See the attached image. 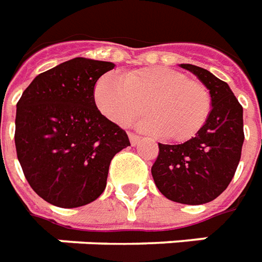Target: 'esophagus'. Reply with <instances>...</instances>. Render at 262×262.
I'll use <instances>...</instances> for the list:
<instances>
[{"instance_id": "obj_1", "label": "esophagus", "mask_w": 262, "mask_h": 262, "mask_svg": "<svg viewBox=\"0 0 262 262\" xmlns=\"http://www.w3.org/2000/svg\"><path fill=\"white\" fill-rule=\"evenodd\" d=\"M129 140H130V144L136 145L140 141V137L137 135H133V133H129Z\"/></svg>"}]
</instances>
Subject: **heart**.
<instances>
[{"instance_id":"heart-1","label":"heart","mask_w":262,"mask_h":262,"mask_svg":"<svg viewBox=\"0 0 262 262\" xmlns=\"http://www.w3.org/2000/svg\"><path fill=\"white\" fill-rule=\"evenodd\" d=\"M95 101L100 113L121 126L145 110L148 117L139 122L140 130L179 143L198 135L211 110L210 93L202 82L167 67H144L123 78L104 75L96 83Z\"/></svg>"}]
</instances>
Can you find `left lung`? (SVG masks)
Returning <instances> with one entry per match:
<instances>
[{"label": "left lung", "mask_w": 262, "mask_h": 262, "mask_svg": "<svg viewBox=\"0 0 262 262\" xmlns=\"http://www.w3.org/2000/svg\"><path fill=\"white\" fill-rule=\"evenodd\" d=\"M180 66L209 89L210 115L198 135L183 144L159 143L151 173L167 199L203 205L224 192L236 171L245 140L243 108L228 83L210 71L193 64Z\"/></svg>", "instance_id": "obj_1"}]
</instances>
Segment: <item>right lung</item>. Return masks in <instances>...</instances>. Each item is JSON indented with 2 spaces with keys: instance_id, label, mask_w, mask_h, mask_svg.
<instances>
[{
  "instance_id": "1",
  "label": "right lung",
  "mask_w": 262,
  "mask_h": 262,
  "mask_svg": "<svg viewBox=\"0 0 262 262\" xmlns=\"http://www.w3.org/2000/svg\"><path fill=\"white\" fill-rule=\"evenodd\" d=\"M110 61L75 57L34 78L16 104L15 145L30 187L51 205L79 207L103 193L111 159L130 145L95 103Z\"/></svg>"
}]
</instances>
